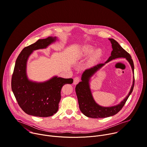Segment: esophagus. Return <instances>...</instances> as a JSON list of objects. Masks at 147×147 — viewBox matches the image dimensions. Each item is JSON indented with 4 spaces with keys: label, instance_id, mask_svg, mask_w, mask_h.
<instances>
[{
    "label": "esophagus",
    "instance_id": "esophagus-1",
    "mask_svg": "<svg viewBox=\"0 0 147 147\" xmlns=\"http://www.w3.org/2000/svg\"><path fill=\"white\" fill-rule=\"evenodd\" d=\"M80 81V78L78 77H76L74 78V81H73V84L74 85H77Z\"/></svg>",
    "mask_w": 147,
    "mask_h": 147
}]
</instances>
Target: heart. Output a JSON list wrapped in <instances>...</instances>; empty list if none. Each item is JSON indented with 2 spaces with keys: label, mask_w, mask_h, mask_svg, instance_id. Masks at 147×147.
Instances as JSON below:
<instances>
[{
  "label": "heart",
  "mask_w": 147,
  "mask_h": 147,
  "mask_svg": "<svg viewBox=\"0 0 147 147\" xmlns=\"http://www.w3.org/2000/svg\"><path fill=\"white\" fill-rule=\"evenodd\" d=\"M93 51V48L90 46V45H85L82 48V50H81L79 56L81 58H84V57H86L89 55H90L92 53ZM100 53V51L99 50H97L96 51H95L93 54H92V57L96 58L97 57H98Z\"/></svg>",
  "instance_id": "1"
}]
</instances>
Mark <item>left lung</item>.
I'll return each mask as SVG.
<instances>
[{
	"label": "left lung",
	"instance_id": "8db88e82",
	"mask_svg": "<svg viewBox=\"0 0 147 147\" xmlns=\"http://www.w3.org/2000/svg\"><path fill=\"white\" fill-rule=\"evenodd\" d=\"M112 44L113 51L111 56L105 63H100L89 69L85 70L82 74L81 80L76 86V92L78 98L79 107L83 114L92 118H103L113 116L117 114L123 107L128 97L131 93L134 85V76L133 84L128 95L118 105L111 107H102L97 104L92 96L89 86V80L91 77L106 63L118 58H125L130 63L134 74V63L130 55L126 52L113 38H109Z\"/></svg>",
	"mask_w": 147,
	"mask_h": 147
}]
</instances>
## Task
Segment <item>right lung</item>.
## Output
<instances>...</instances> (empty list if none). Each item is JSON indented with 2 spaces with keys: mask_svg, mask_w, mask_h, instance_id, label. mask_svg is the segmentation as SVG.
Listing matches in <instances>:
<instances>
[{
  "mask_svg": "<svg viewBox=\"0 0 147 147\" xmlns=\"http://www.w3.org/2000/svg\"><path fill=\"white\" fill-rule=\"evenodd\" d=\"M57 40L50 36L39 39L36 42L25 47L18 55L11 78V89L21 109L27 114L48 117L55 114L59 107L62 86L72 84V78L55 76L44 82L30 81L26 75V63L33 51L47 48Z\"/></svg>",
  "mask_w": 147,
  "mask_h": 147,
  "instance_id": "right-lung-1",
  "label": "right lung"
}]
</instances>
